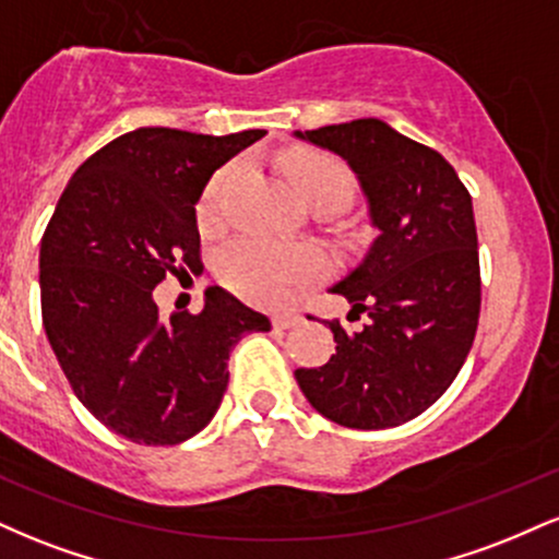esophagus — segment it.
<instances>
[{
  "label": "esophagus",
  "instance_id": "1",
  "mask_svg": "<svg viewBox=\"0 0 559 559\" xmlns=\"http://www.w3.org/2000/svg\"><path fill=\"white\" fill-rule=\"evenodd\" d=\"M297 323H301V316L297 310H281V312H275V316H273V325H275V329H281V331L294 329Z\"/></svg>",
  "mask_w": 559,
  "mask_h": 559
}]
</instances>
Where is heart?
Instances as JSON below:
<instances>
[{
  "mask_svg": "<svg viewBox=\"0 0 559 559\" xmlns=\"http://www.w3.org/2000/svg\"><path fill=\"white\" fill-rule=\"evenodd\" d=\"M288 176L310 207L336 204L344 207L355 191V176L338 157L307 152L286 163ZM236 168L221 170L199 199V217L210 221L217 213L223 191L234 181ZM325 258L312 243H278L265 236H239L228 243L217 260L221 278L247 299L275 305L284 301L299 284L323 271Z\"/></svg>",
  "mask_w": 559,
  "mask_h": 559,
  "instance_id": "b5f03b06",
  "label": "heart"
}]
</instances>
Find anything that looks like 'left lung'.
Listing matches in <instances>:
<instances>
[{"label": "left lung", "instance_id": "8db88e82", "mask_svg": "<svg viewBox=\"0 0 559 559\" xmlns=\"http://www.w3.org/2000/svg\"><path fill=\"white\" fill-rule=\"evenodd\" d=\"M297 136L349 163L378 236L331 288L349 299V320L365 316L362 329L331 320L336 355L294 376L307 402L338 426L394 428L444 394L476 338L480 267L471 194L439 152L378 118Z\"/></svg>", "mask_w": 559, "mask_h": 559}]
</instances>
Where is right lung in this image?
<instances>
[{
	"instance_id": "right-lung-1",
	"label": "right lung",
	"mask_w": 559,
	"mask_h": 559,
	"mask_svg": "<svg viewBox=\"0 0 559 559\" xmlns=\"http://www.w3.org/2000/svg\"><path fill=\"white\" fill-rule=\"evenodd\" d=\"M267 131L204 136L136 128L94 152L41 239V318L57 362L102 426L146 447L202 431L228 386V355L271 320L223 288L163 318L155 286L202 271L194 204L217 168Z\"/></svg>"
}]
</instances>
